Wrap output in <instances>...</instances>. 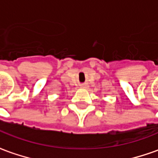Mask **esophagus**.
Returning a JSON list of instances; mask_svg holds the SVG:
<instances>
[{
  "instance_id": "34e87169",
  "label": "esophagus",
  "mask_w": 158,
  "mask_h": 158,
  "mask_svg": "<svg viewBox=\"0 0 158 158\" xmlns=\"http://www.w3.org/2000/svg\"><path fill=\"white\" fill-rule=\"evenodd\" d=\"M80 88H82V89H85V88H87V85L86 84L80 85Z\"/></svg>"
}]
</instances>
